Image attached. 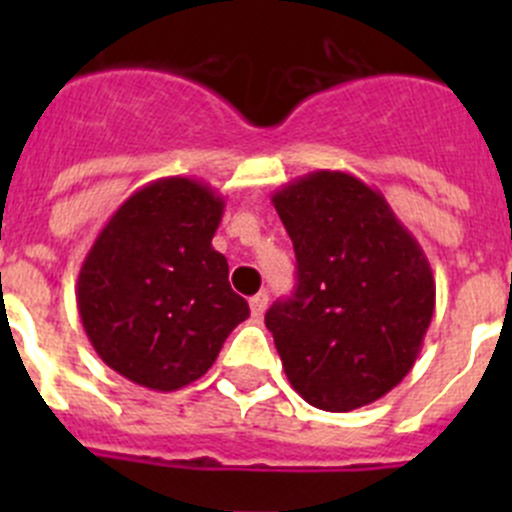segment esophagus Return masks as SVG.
Segmentation results:
<instances>
[{
  "label": "esophagus",
  "instance_id": "34e87169",
  "mask_svg": "<svg viewBox=\"0 0 512 512\" xmlns=\"http://www.w3.org/2000/svg\"><path fill=\"white\" fill-rule=\"evenodd\" d=\"M267 302H270V297H267V292H257L255 297H250V312L252 317H262V312L267 309Z\"/></svg>",
  "mask_w": 512,
  "mask_h": 512
}]
</instances>
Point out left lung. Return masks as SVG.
Returning <instances> with one entry per match:
<instances>
[{
  "mask_svg": "<svg viewBox=\"0 0 512 512\" xmlns=\"http://www.w3.org/2000/svg\"><path fill=\"white\" fill-rule=\"evenodd\" d=\"M297 255V287L265 314L292 389L322 411L374 404L423 347L436 280L376 188L314 170L272 195Z\"/></svg>",
  "mask_w": 512,
  "mask_h": 512,
  "instance_id": "left-lung-1",
  "label": "left lung"
}]
</instances>
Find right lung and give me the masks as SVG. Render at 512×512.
Segmentation results:
<instances>
[{"instance_id": "add662e5", "label": "right lung", "mask_w": 512, "mask_h": 512, "mask_svg": "<svg viewBox=\"0 0 512 512\" xmlns=\"http://www.w3.org/2000/svg\"><path fill=\"white\" fill-rule=\"evenodd\" d=\"M225 200L193 178L138 188L91 245L76 304L91 347L138 386L178 391L218 359L250 307L213 247Z\"/></svg>"}]
</instances>
